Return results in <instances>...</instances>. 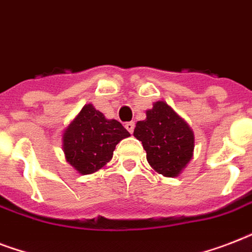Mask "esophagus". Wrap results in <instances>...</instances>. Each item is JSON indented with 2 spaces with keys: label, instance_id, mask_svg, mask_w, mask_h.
<instances>
[{
  "label": "esophagus",
  "instance_id": "esophagus-1",
  "mask_svg": "<svg viewBox=\"0 0 252 252\" xmlns=\"http://www.w3.org/2000/svg\"><path fill=\"white\" fill-rule=\"evenodd\" d=\"M126 129L129 132V133H133L134 129V122H128L126 123Z\"/></svg>",
  "mask_w": 252,
  "mask_h": 252
}]
</instances>
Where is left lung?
<instances>
[{
    "instance_id": "obj_1",
    "label": "left lung",
    "mask_w": 252,
    "mask_h": 252,
    "mask_svg": "<svg viewBox=\"0 0 252 252\" xmlns=\"http://www.w3.org/2000/svg\"><path fill=\"white\" fill-rule=\"evenodd\" d=\"M133 134L142 142L150 166L162 175L178 176L191 161L193 132L165 102L154 103L146 111V119L137 122Z\"/></svg>"
}]
</instances>
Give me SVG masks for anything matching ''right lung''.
Masks as SVG:
<instances>
[{"label": "right lung", "mask_w": 252, "mask_h": 252, "mask_svg": "<svg viewBox=\"0 0 252 252\" xmlns=\"http://www.w3.org/2000/svg\"><path fill=\"white\" fill-rule=\"evenodd\" d=\"M128 136L118 120H107L93 104H86L65 130L63 148L77 171L91 174L110 161L118 142Z\"/></svg>", "instance_id": "right-lung-1"}]
</instances>
